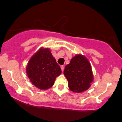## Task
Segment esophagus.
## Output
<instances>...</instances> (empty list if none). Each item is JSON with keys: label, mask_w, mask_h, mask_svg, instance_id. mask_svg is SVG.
<instances>
[{"label": "esophagus", "mask_w": 122, "mask_h": 122, "mask_svg": "<svg viewBox=\"0 0 122 122\" xmlns=\"http://www.w3.org/2000/svg\"><path fill=\"white\" fill-rule=\"evenodd\" d=\"M61 71H63L64 69H65V67H64V66H61Z\"/></svg>", "instance_id": "obj_1"}]
</instances>
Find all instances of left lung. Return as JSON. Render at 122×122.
<instances>
[{
	"mask_svg": "<svg viewBox=\"0 0 122 122\" xmlns=\"http://www.w3.org/2000/svg\"><path fill=\"white\" fill-rule=\"evenodd\" d=\"M68 80L69 88L72 92L81 93L87 90L93 80L92 67L88 60L81 55L73 57L65 66L63 72Z\"/></svg>",
	"mask_w": 122,
	"mask_h": 122,
	"instance_id": "left-lung-1",
	"label": "left lung"
}]
</instances>
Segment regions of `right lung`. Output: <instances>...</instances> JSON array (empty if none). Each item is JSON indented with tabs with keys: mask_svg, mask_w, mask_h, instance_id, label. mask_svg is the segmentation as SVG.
Masks as SVG:
<instances>
[{
	"mask_svg": "<svg viewBox=\"0 0 122 122\" xmlns=\"http://www.w3.org/2000/svg\"><path fill=\"white\" fill-rule=\"evenodd\" d=\"M26 73L36 87L46 90L54 85L56 77L61 73V70L50 50L41 48L29 61Z\"/></svg>",
	"mask_w": 122,
	"mask_h": 122,
	"instance_id": "obj_1",
	"label": "right lung"
}]
</instances>
